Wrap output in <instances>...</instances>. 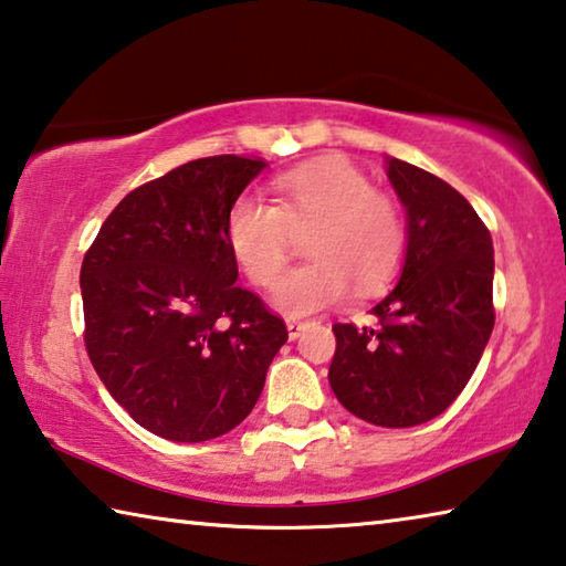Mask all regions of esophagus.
I'll return each instance as SVG.
<instances>
[{"instance_id":"1","label":"esophagus","mask_w":566,"mask_h":566,"mask_svg":"<svg viewBox=\"0 0 566 566\" xmlns=\"http://www.w3.org/2000/svg\"><path fill=\"white\" fill-rule=\"evenodd\" d=\"M306 322H300V319H286V332H290V339H296L300 334L304 332Z\"/></svg>"}]
</instances>
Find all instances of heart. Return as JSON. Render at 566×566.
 I'll list each match as a JSON object with an SVG mask.
<instances>
[{
	"label": "heart",
	"instance_id": "b5f03b06",
	"mask_svg": "<svg viewBox=\"0 0 566 566\" xmlns=\"http://www.w3.org/2000/svg\"><path fill=\"white\" fill-rule=\"evenodd\" d=\"M274 205L237 197L227 212V247L254 284L270 286L291 251L294 233L307 238L310 263L274 284L272 304L286 317H306L339 304L352 284L371 292L397 272L405 254V222L395 199L371 189L347 159L306 161L272 181Z\"/></svg>",
	"mask_w": 566,
	"mask_h": 566
}]
</instances>
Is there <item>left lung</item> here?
Returning a JSON list of instances; mask_svg holds the SVG:
<instances>
[{"label": "left lung", "mask_w": 566, "mask_h": 566, "mask_svg": "<svg viewBox=\"0 0 566 566\" xmlns=\"http://www.w3.org/2000/svg\"><path fill=\"white\" fill-rule=\"evenodd\" d=\"M385 169L407 214L405 262L371 306L377 327H332L329 385L354 417L401 429L442 415L474 375L494 329V247L444 179L395 157Z\"/></svg>", "instance_id": "obj_1"}]
</instances>
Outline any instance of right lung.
I'll return each mask as SVG.
<instances>
[{"instance_id":"right-lung-1","label":"right lung","mask_w":566,"mask_h":566,"mask_svg":"<svg viewBox=\"0 0 566 566\" xmlns=\"http://www.w3.org/2000/svg\"><path fill=\"white\" fill-rule=\"evenodd\" d=\"M266 167L205 157L129 191L82 262L84 344L102 385L147 432L207 442L244 421L286 342L237 284L224 222Z\"/></svg>"}]
</instances>
